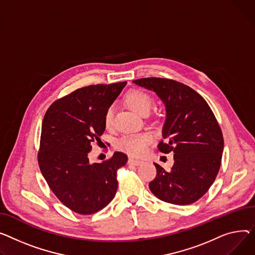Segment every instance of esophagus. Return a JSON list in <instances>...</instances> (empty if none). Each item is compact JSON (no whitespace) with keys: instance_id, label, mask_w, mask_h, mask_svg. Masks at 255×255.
Listing matches in <instances>:
<instances>
[{"instance_id":"obj_1","label":"esophagus","mask_w":255,"mask_h":255,"mask_svg":"<svg viewBox=\"0 0 255 255\" xmlns=\"http://www.w3.org/2000/svg\"><path fill=\"white\" fill-rule=\"evenodd\" d=\"M128 164H133V165H136V166H138V165L142 164V162H141V161H139V160H135V159L129 158V160H128Z\"/></svg>"}]
</instances>
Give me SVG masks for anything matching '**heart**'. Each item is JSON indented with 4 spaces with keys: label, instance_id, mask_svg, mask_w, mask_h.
<instances>
[{
    "label": "heart",
    "instance_id": "b5f03b06",
    "mask_svg": "<svg viewBox=\"0 0 255 255\" xmlns=\"http://www.w3.org/2000/svg\"><path fill=\"white\" fill-rule=\"evenodd\" d=\"M126 104L134 112L143 116L148 115L154 100L152 97L142 90H131L125 96ZM114 106H110L105 113V125L107 128H111L114 125ZM152 141V136L149 133H132L123 135L118 139L116 146L128 155L139 157L146 149L147 144Z\"/></svg>",
    "mask_w": 255,
    "mask_h": 255
}]
</instances>
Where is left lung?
Masks as SVG:
<instances>
[{"label": "left lung", "instance_id": "1", "mask_svg": "<svg viewBox=\"0 0 255 255\" xmlns=\"http://www.w3.org/2000/svg\"><path fill=\"white\" fill-rule=\"evenodd\" d=\"M154 91L166 108L162 140L158 148L173 151L170 171L155 163L157 176L148 186L158 199L175 205H189L209 190L219 171L224 137L210 107L186 85L169 79L143 78L133 81Z\"/></svg>", "mask_w": 255, "mask_h": 255}]
</instances>
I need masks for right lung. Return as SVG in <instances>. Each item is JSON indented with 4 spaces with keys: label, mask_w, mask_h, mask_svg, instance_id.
I'll use <instances>...</instances> for the list:
<instances>
[{
    "label": "right lung",
    "mask_w": 255,
    "mask_h": 255,
    "mask_svg": "<svg viewBox=\"0 0 255 255\" xmlns=\"http://www.w3.org/2000/svg\"><path fill=\"white\" fill-rule=\"evenodd\" d=\"M126 82L80 88L50 106L42 123L38 162L49 188L71 210L93 214L114 199L117 170L127 163L116 151L104 162H89L91 143L106 130L105 113Z\"/></svg>",
    "instance_id": "add662e5"
}]
</instances>
